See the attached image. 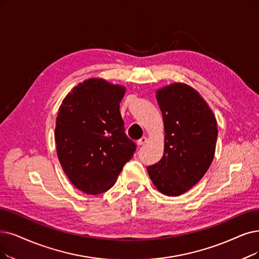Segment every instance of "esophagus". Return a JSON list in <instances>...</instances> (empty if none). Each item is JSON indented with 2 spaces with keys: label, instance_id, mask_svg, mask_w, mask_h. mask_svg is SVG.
<instances>
[{
  "label": "esophagus",
  "instance_id": "esophagus-1",
  "mask_svg": "<svg viewBox=\"0 0 259 259\" xmlns=\"http://www.w3.org/2000/svg\"><path fill=\"white\" fill-rule=\"evenodd\" d=\"M148 141V138L147 137H142V138H140L138 141H137V144L138 146H143L144 143H146Z\"/></svg>",
  "mask_w": 259,
  "mask_h": 259
}]
</instances>
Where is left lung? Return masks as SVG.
<instances>
[{
  "instance_id": "left-lung-1",
  "label": "left lung",
  "mask_w": 259,
  "mask_h": 259,
  "mask_svg": "<svg viewBox=\"0 0 259 259\" xmlns=\"http://www.w3.org/2000/svg\"><path fill=\"white\" fill-rule=\"evenodd\" d=\"M164 128L161 159L147 168L159 192L178 196L198 184L214 156L218 127L201 95L184 82L156 90Z\"/></svg>"
}]
</instances>
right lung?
I'll return each instance as SVG.
<instances>
[{
	"mask_svg": "<svg viewBox=\"0 0 259 259\" xmlns=\"http://www.w3.org/2000/svg\"><path fill=\"white\" fill-rule=\"evenodd\" d=\"M125 91L103 78L85 79L58 109L57 157L69 181L87 194L110 189L136 150L124 133L120 113Z\"/></svg>",
	"mask_w": 259,
	"mask_h": 259,
	"instance_id": "1",
	"label": "right lung"
}]
</instances>
